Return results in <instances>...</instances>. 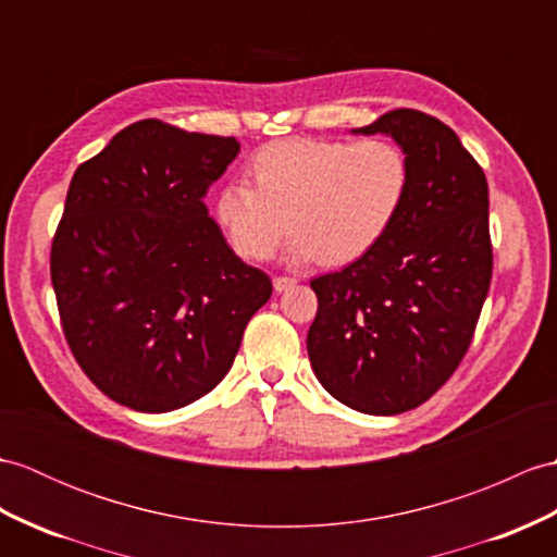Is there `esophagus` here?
Returning <instances> with one entry per match:
<instances>
[{
    "label": "esophagus",
    "mask_w": 557,
    "mask_h": 557,
    "mask_svg": "<svg viewBox=\"0 0 557 557\" xmlns=\"http://www.w3.org/2000/svg\"><path fill=\"white\" fill-rule=\"evenodd\" d=\"M294 284H296V277H275L273 280V287H275V292H287L289 287H294Z\"/></svg>",
    "instance_id": "1"
}]
</instances>
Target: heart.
I'll return each instance as SVG.
<instances>
[{"mask_svg": "<svg viewBox=\"0 0 557 557\" xmlns=\"http://www.w3.org/2000/svg\"><path fill=\"white\" fill-rule=\"evenodd\" d=\"M247 185L215 197V220L249 261H265L294 230V261L344 265L377 247L410 189L408 153L396 141L289 137L258 149Z\"/></svg>", "mask_w": 557, "mask_h": 557, "instance_id": "heart-1", "label": "heart"}]
</instances>
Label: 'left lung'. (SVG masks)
Returning a JSON list of instances; mask_svg holds the SVG:
<instances>
[{"label":"left lung","mask_w":557,"mask_h":557,"mask_svg":"<svg viewBox=\"0 0 557 557\" xmlns=\"http://www.w3.org/2000/svg\"><path fill=\"white\" fill-rule=\"evenodd\" d=\"M356 133L408 153L410 189L377 247L310 280L315 377L344 406L398 416L434 396L474 337L494 273L482 165L434 115L396 109Z\"/></svg>","instance_id":"obj_1"}]
</instances>
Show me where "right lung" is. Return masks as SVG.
Segmentation results:
<instances>
[{
	"mask_svg": "<svg viewBox=\"0 0 557 557\" xmlns=\"http://www.w3.org/2000/svg\"><path fill=\"white\" fill-rule=\"evenodd\" d=\"M237 153L235 137L147 119L77 165L49 273L73 358L115 404L168 412L209 394L273 294L203 203Z\"/></svg>",
	"mask_w": 557,
	"mask_h": 557,
	"instance_id": "add662e5",
	"label": "right lung"
}]
</instances>
